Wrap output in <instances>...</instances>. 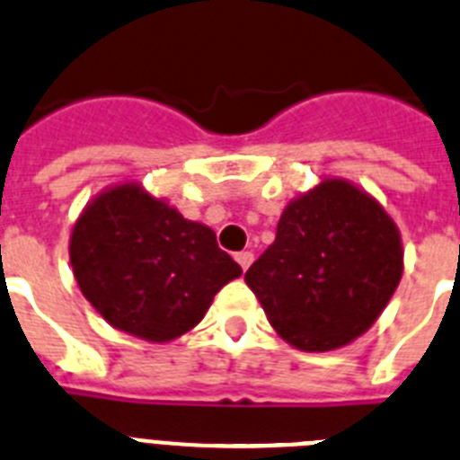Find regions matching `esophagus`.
I'll list each match as a JSON object with an SVG mask.
<instances>
[{"instance_id": "obj_1", "label": "esophagus", "mask_w": 460, "mask_h": 460, "mask_svg": "<svg viewBox=\"0 0 460 460\" xmlns=\"http://www.w3.org/2000/svg\"><path fill=\"white\" fill-rule=\"evenodd\" d=\"M235 261L241 263V269H243V270H247V269H250V263L254 261V254H252V252H247V250H243V252L235 254Z\"/></svg>"}]
</instances>
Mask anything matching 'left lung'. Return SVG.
I'll return each instance as SVG.
<instances>
[{"instance_id":"obj_1","label":"left lung","mask_w":460,"mask_h":460,"mask_svg":"<svg viewBox=\"0 0 460 460\" xmlns=\"http://www.w3.org/2000/svg\"><path fill=\"white\" fill-rule=\"evenodd\" d=\"M401 278L396 222L342 178L291 199L273 245L245 273L270 326L303 351L338 349L366 333Z\"/></svg>"}]
</instances>
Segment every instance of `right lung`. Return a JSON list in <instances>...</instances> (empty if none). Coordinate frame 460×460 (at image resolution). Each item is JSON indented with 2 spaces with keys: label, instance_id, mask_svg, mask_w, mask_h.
<instances>
[{
  "label": "right lung",
  "instance_id": "add662e5",
  "mask_svg": "<svg viewBox=\"0 0 460 460\" xmlns=\"http://www.w3.org/2000/svg\"><path fill=\"white\" fill-rule=\"evenodd\" d=\"M69 259L83 296L113 329L171 342L203 319L241 266L210 226L185 219L141 182H118L75 219Z\"/></svg>",
  "mask_w": 460,
  "mask_h": 460
}]
</instances>
